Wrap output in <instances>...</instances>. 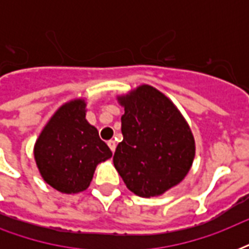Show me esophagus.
<instances>
[{
  "label": "esophagus",
  "mask_w": 249,
  "mask_h": 249,
  "mask_svg": "<svg viewBox=\"0 0 249 249\" xmlns=\"http://www.w3.org/2000/svg\"><path fill=\"white\" fill-rule=\"evenodd\" d=\"M107 144H108V147L111 148V151L115 152V150H116V142H115L113 140H111V141H108V142H107Z\"/></svg>",
  "instance_id": "esophagus-1"
}]
</instances>
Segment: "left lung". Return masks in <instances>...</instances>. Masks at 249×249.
Masks as SVG:
<instances>
[{
  "mask_svg": "<svg viewBox=\"0 0 249 249\" xmlns=\"http://www.w3.org/2000/svg\"><path fill=\"white\" fill-rule=\"evenodd\" d=\"M117 101L123 141L113 165L132 193L159 196L178 185L195 158V140L187 121L169 98L154 86L141 85Z\"/></svg>",
  "mask_w": 249,
  "mask_h": 249,
  "instance_id": "8db88e82",
  "label": "left lung"
}]
</instances>
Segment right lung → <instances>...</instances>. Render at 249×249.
Instances as JSON below:
<instances>
[{"mask_svg":"<svg viewBox=\"0 0 249 249\" xmlns=\"http://www.w3.org/2000/svg\"><path fill=\"white\" fill-rule=\"evenodd\" d=\"M85 116V99L64 103L35 143L33 155L41 177L59 193L77 194L88 189L98 164L112 156Z\"/></svg>","mask_w":249,"mask_h":249,"instance_id":"obj_1","label":"right lung"}]
</instances>
